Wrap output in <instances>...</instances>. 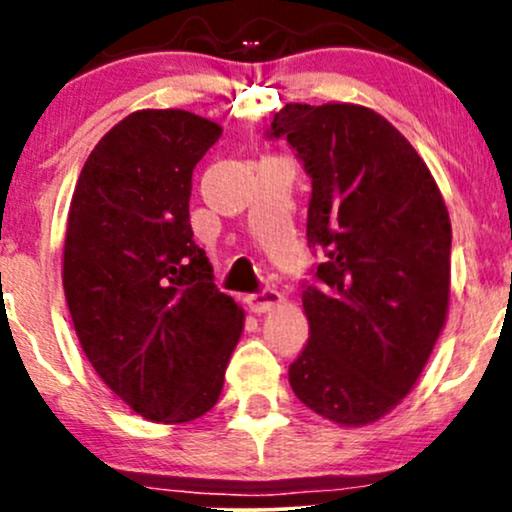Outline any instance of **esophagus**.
<instances>
[{
	"label": "esophagus",
	"instance_id": "obj_1",
	"mask_svg": "<svg viewBox=\"0 0 512 512\" xmlns=\"http://www.w3.org/2000/svg\"><path fill=\"white\" fill-rule=\"evenodd\" d=\"M281 301H284V296H281L279 291L274 289H262L257 293H252V296L248 298V305L252 313H267V310H272L279 305Z\"/></svg>",
	"mask_w": 512,
	"mask_h": 512
}]
</instances>
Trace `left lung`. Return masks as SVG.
Wrapping results in <instances>:
<instances>
[{
  "mask_svg": "<svg viewBox=\"0 0 512 512\" xmlns=\"http://www.w3.org/2000/svg\"><path fill=\"white\" fill-rule=\"evenodd\" d=\"M267 134L303 161L305 233L325 250L303 284L310 337L289 383L334 424H373L409 395L445 325L448 209L414 146L363 105L289 103Z\"/></svg>",
  "mask_w": 512,
  "mask_h": 512,
  "instance_id": "1",
  "label": "left lung"
}]
</instances>
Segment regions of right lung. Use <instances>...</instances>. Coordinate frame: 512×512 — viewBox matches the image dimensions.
<instances>
[{
    "label": "right lung",
    "mask_w": 512,
    "mask_h": 512,
    "mask_svg": "<svg viewBox=\"0 0 512 512\" xmlns=\"http://www.w3.org/2000/svg\"><path fill=\"white\" fill-rule=\"evenodd\" d=\"M219 137L187 110H137L96 144L69 204L62 284L81 349L122 402L163 424L219 402L243 332L190 226L192 170Z\"/></svg>",
    "instance_id": "1"
}]
</instances>
